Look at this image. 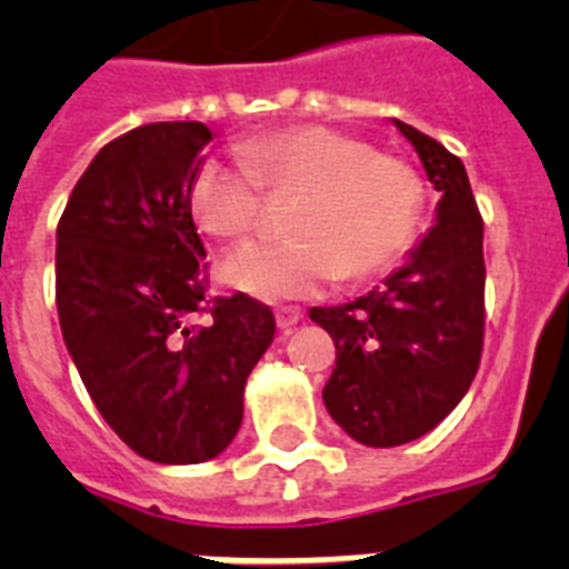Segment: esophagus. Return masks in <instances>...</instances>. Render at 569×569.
<instances>
[{"mask_svg": "<svg viewBox=\"0 0 569 569\" xmlns=\"http://www.w3.org/2000/svg\"><path fill=\"white\" fill-rule=\"evenodd\" d=\"M298 321H301V310L298 307H280L277 310V328L283 330V333H289Z\"/></svg>", "mask_w": 569, "mask_h": 569, "instance_id": "obj_1", "label": "esophagus"}]
</instances>
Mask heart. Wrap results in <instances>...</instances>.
<instances>
[{
    "label": "heart",
    "mask_w": 569,
    "mask_h": 569,
    "mask_svg": "<svg viewBox=\"0 0 569 569\" xmlns=\"http://www.w3.org/2000/svg\"><path fill=\"white\" fill-rule=\"evenodd\" d=\"M262 190L299 194L286 214L292 239L236 250L221 266L223 283L259 301L307 298L339 274H378L413 244L425 209V186L405 159L337 129L289 127L206 159L191 180V214L212 239L244 241L266 218Z\"/></svg>",
    "instance_id": "heart-1"
}]
</instances>
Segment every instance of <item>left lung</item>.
<instances>
[{
    "mask_svg": "<svg viewBox=\"0 0 569 569\" xmlns=\"http://www.w3.org/2000/svg\"><path fill=\"white\" fill-rule=\"evenodd\" d=\"M396 127L440 191L433 227L372 292L310 310L337 346L325 407L375 449L437 428L467 396L485 346V221L467 168L431 136Z\"/></svg>",
    "mask_w": 569,
    "mask_h": 569,
    "instance_id": "1",
    "label": "left lung"
}]
</instances>
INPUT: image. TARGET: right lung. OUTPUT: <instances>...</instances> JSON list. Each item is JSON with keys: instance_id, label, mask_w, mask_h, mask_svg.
Here are the masks:
<instances>
[{"instance_id": "right-lung-1", "label": "right lung", "mask_w": 569, "mask_h": 569, "mask_svg": "<svg viewBox=\"0 0 569 569\" xmlns=\"http://www.w3.org/2000/svg\"><path fill=\"white\" fill-rule=\"evenodd\" d=\"M209 141L197 120L114 138L56 232L67 351L111 431L153 463H203L230 446L250 369L274 339L266 303L206 298L189 189Z\"/></svg>"}]
</instances>
